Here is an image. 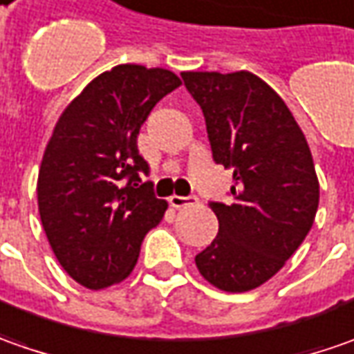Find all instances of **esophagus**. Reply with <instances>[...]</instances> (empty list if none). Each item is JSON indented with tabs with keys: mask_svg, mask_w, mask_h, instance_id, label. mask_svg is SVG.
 <instances>
[{
	"mask_svg": "<svg viewBox=\"0 0 354 354\" xmlns=\"http://www.w3.org/2000/svg\"><path fill=\"white\" fill-rule=\"evenodd\" d=\"M168 203L172 207L180 209V207H186V205H192V203H198V198L196 196H170Z\"/></svg>",
	"mask_w": 354,
	"mask_h": 354,
	"instance_id": "esophagus-1",
	"label": "esophagus"
}]
</instances>
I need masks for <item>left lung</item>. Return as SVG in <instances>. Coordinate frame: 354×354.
Instances as JSON below:
<instances>
[{"label":"left lung","instance_id":"left-lung-1","mask_svg":"<svg viewBox=\"0 0 354 354\" xmlns=\"http://www.w3.org/2000/svg\"><path fill=\"white\" fill-rule=\"evenodd\" d=\"M205 117L217 165L233 168L231 201H209L217 237L196 254L219 290L249 292L284 266L310 233L319 182L308 140L282 97L250 72H182Z\"/></svg>","mask_w":354,"mask_h":354}]
</instances>
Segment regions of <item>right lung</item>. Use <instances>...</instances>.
Here are the masks:
<instances>
[{"mask_svg":"<svg viewBox=\"0 0 354 354\" xmlns=\"http://www.w3.org/2000/svg\"><path fill=\"white\" fill-rule=\"evenodd\" d=\"M180 84L165 68L119 64L93 78L56 123L39 170V214L60 266L82 286L127 278L165 215L166 200L140 180L149 165L137 137Z\"/></svg>","mask_w":354,"mask_h":354,"instance_id":"1","label":"right lung"}]
</instances>
